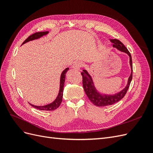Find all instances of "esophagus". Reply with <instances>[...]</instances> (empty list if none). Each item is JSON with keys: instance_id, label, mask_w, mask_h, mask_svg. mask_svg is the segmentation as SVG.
I'll use <instances>...</instances> for the list:
<instances>
[{"instance_id": "34e87169", "label": "esophagus", "mask_w": 153, "mask_h": 153, "mask_svg": "<svg viewBox=\"0 0 153 153\" xmlns=\"http://www.w3.org/2000/svg\"><path fill=\"white\" fill-rule=\"evenodd\" d=\"M84 64L82 61H78L73 64V68L75 69V70H80V69L84 67Z\"/></svg>"}]
</instances>
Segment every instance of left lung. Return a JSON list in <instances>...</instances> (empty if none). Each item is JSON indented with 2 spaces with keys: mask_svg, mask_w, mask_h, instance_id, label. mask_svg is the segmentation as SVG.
<instances>
[{
  "mask_svg": "<svg viewBox=\"0 0 153 153\" xmlns=\"http://www.w3.org/2000/svg\"><path fill=\"white\" fill-rule=\"evenodd\" d=\"M111 43H113V47L117 48L120 51H122L123 52L126 53L129 56V64L131 69V75L128 78V82L126 87L117 94L115 95H103L96 91V88L94 85L93 82H92V78L89 75L88 72L84 69L81 73L82 76V84L84 89L88 98L90 100L91 102L94 105L98 106H105L108 105H112L115 103L118 102L119 101L121 100L124 98V96L126 95V92L128 90V88L130 85V83L132 80L133 76V65H132V59L131 53H129L128 49L124 45V44L121 42L119 39H110Z\"/></svg>",
  "mask_w": 153,
  "mask_h": 153,
  "instance_id": "obj_1",
  "label": "left lung"
}]
</instances>
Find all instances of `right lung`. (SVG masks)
I'll list each match as a JSON object with an SVG mask.
<instances>
[{"label":"right lung","mask_w":153,"mask_h":153,"mask_svg":"<svg viewBox=\"0 0 153 153\" xmlns=\"http://www.w3.org/2000/svg\"><path fill=\"white\" fill-rule=\"evenodd\" d=\"M48 33V31H45V32H36V33L30 35V36H29L28 38H27L24 41V43H22L24 44L27 42H28V41H32V40H34V39H38L41 37H42L44 35L47 34ZM69 70V68H66L64 70L62 71V74H61V80H60V89H59V94L57 97V98L55 99V100L52 102V103L48 104L47 105H45V106H36V105H31L30 103H29L31 106H33V107L40 110H54L55 109H57L59 106L61 105V102H62V96H63V91H64V82H65V77H66V73H67V71Z\"/></svg>","instance_id":"right-lung-1"}]
</instances>
